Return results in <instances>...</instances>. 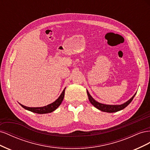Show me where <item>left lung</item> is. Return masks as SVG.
I'll list each match as a JSON object with an SVG mask.
<instances>
[{
  "instance_id": "obj_1",
  "label": "left lung",
  "mask_w": 150,
  "mask_h": 150,
  "mask_svg": "<svg viewBox=\"0 0 150 150\" xmlns=\"http://www.w3.org/2000/svg\"><path fill=\"white\" fill-rule=\"evenodd\" d=\"M87 94H88L90 103H91L94 107H96L97 109H98V110H101L102 111L107 112H115L119 111L121 110H123L124 108H125L131 101H132L134 96L136 95V93H135L134 96L131 98L129 100L125 103L124 104H121V105H108V104H101L97 102L96 101H95L94 99L92 98V96H91L88 91H87Z\"/></svg>"
}]
</instances>
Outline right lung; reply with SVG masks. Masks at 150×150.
<instances>
[{"label": "right lung", "instance_id": "obj_1", "mask_svg": "<svg viewBox=\"0 0 150 150\" xmlns=\"http://www.w3.org/2000/svg\"><path fill=\"white\" fill-rule=\"evenodd\" d=\"M65 89L63 90V91L62 92L61 94L60 95V96L57 99H56V100L54 102H53L52 103L49 104L46 106L39 107V108H30V107L25 106L21 104H20L22 108H24V109H25V110H29L31 112H33L35 113H38V114H46V113L51 112L54 111V110H56V109L59 106V105L61 104L63 99H64V97Z\"/></svg>", "mask_w": 150, "mask_h": 150}]
</instances>
